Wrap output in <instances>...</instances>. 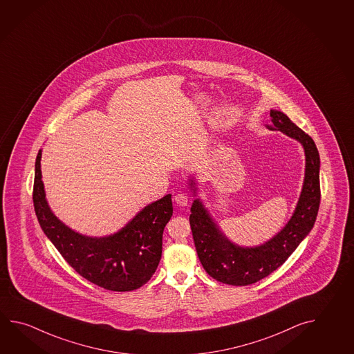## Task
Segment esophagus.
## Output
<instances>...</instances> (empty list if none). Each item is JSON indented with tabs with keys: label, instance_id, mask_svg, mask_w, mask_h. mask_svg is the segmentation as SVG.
Here are the masks:
<instances>
[{
	"label": "esophagus",
	"instance_id": "1",
	"mask_svg": "<svg viewBox=\"0 0 354 354\" xmlns=\"http://www.w3.org/2000/svg\"><path fill=\"white\" fill-rule=\"evenodd\" d=\"M174 202L179 207H187L189 204L188 196L185 194H176L174 196Z\"/></svg>",
	"mask_w": 354,
	"mask_h": 354
}]
</instances>
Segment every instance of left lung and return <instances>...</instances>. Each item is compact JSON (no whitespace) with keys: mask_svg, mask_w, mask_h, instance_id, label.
Segmentation results:
<instances>
[{"mask_svg":"<svg viewBox=\"0 0 354 354\" xmlns=\"http://www.w3.org/2000/svg\"><path fill=\"white\" fill-rule=\"evenodd\" d=\"M270 130L281 131L303 146L305 176L295 210L285 227L265 243L253 247L233 243L221 231L213 216L199 198L192 204L189 222L193 232L195 250L207 274L227 285L245 286L260 281L281 266L301 243L317 219L320 204V158L313 138L299 129L281 111L271 109ZM194 178L189 187L196 196Z\"/></svg>","mask_w":354,"mask_h":354,"instance_id":"8db88e82","label":"left lung"}]
</instances>
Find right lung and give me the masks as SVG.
<instances>
[{"label": "right lung", "instance_id": "add662e5", "mask_svg": "<svg viewBox=\"0 0 354 354\" xmlns=\"http://www.w3.org/2000/svg\"><path fill=\"white\" fill-rule=\"evenodd\" d=\"M37 152L34 208L45 236L71 266L88 281L111 291H132L151 279L162 252V232L173 216L171 194L146 205L113 234L89 237L69 228L50 209Z\"/></svg>", "mask_w": 354, "mask_h": 354}]
</instances>
